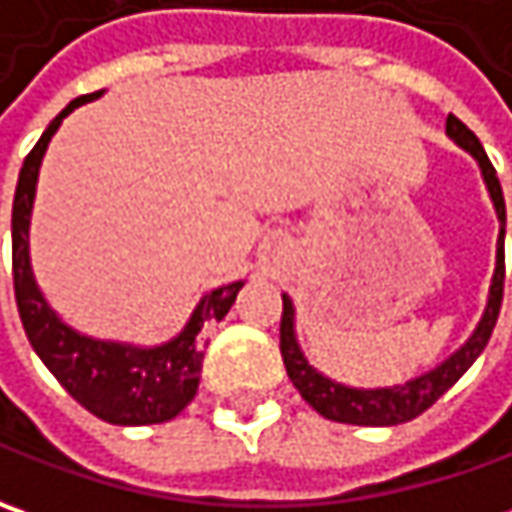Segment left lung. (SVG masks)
I'll use <instances>...</instances> for the list:
<instances>
[{
	"label": "left lung",
	"mask_w": 512,
	"mask_h": 512,
	"mask_svg": "<svg viewBox=\"0 0 512 512\" xmlns=\"http://www.w3.org/2000/svg\"><path fill=\"white\" fill-rule=\"evenodd\" d=\"M447 137L464 151L473 154V160L481 168L484 186L490 191L493 209L499 217V240H496V269H493V280H490V292H487V303L484 312L478 318L473 335L458 346L450 358H444L438 367H433L424 375H415L407 384H392V387H346L332 378H326L323 372L312 367L303 355L295 335V306L292 298L283 295V318H280V355L286 364V375L292 378V384L300 392V398L321 412L323 418L338 421V424H355V427H395L418 418L424 410H430L435 401L456 384L458 378L473 367L478 355L484 352V346L493 335V326L499 321L501 295H504V194H501V183L496 177V168L487 160L484 148L478 143V137L461 123L458 117H447Z\"/></svg>",
	"instance_id": "1"
}]
</instances>
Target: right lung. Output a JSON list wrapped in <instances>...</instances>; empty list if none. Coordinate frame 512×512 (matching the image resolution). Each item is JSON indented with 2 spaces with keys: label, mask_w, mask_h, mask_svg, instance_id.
I'll list each match as a JSON object with an SVG mask.
<instances>
[{
  "label": "right lung",
  "mask_w": 512,
  "mask_h": 512,
  "mask_svg": "<svg viewBox=\"0 0 512 512\" xmlns=\"http://www.w3.org/2000/svg\"><path fill=\"white\" fill-rule=\"evenodd\" d=\"M97 97H102V91L68 102L22 163L11 220L13 292L34 352L54 372L56 381L71 392V398H77L85 410L108 424H163L186 410L191 398L197 395L203 352L209 346V329L229 315L237 292L243 289V280H234L203 295L186 326L160 346L120 344L82 335L51 309L34 278L28 243L39 166L62 120L74 108Z\"/></svg>",
  "instance_id": "add662e5"
}]
</instances>
